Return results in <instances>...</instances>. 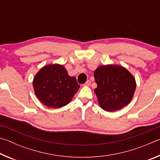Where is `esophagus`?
I'll return each mask as SVG.
<instances>
[{"label": "esophagus", "instance_id": "obj_1", "mask_svg": "<svg viewBox=\"0 0 160 160\" xmlns=\"http://www.w3.org/2000/svg\"><path fill=\"white\" fill-rule=\"evenodd\" d=\"M90 84H91V81L88 80L87 81V82H85V85H85V86H90Z\"/></svg>", "mask_w": 160, "mask_h": 160}]
</instances>
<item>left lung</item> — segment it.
<instances>
[{"instance_id": "obj_1", "label": "left lung", "mask_w": 160, "mask_h": 160, "mask_svg": "<svg viewBox=\"0 0 160 160\" xmlns=\"http://www.w3.org/2000/svg\"><path fill=\"white\" fill-rule=\"evenodd\" d=\"M94 76L97 88L94 93L100 107L106 112H116L131 102L136 88L133 75L120 65L97 67Z\"/></svg>"}]
</instances>
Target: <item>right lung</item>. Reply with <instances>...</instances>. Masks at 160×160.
Masks as SVG:
<instances>
[{
    "mask_svg": "<svg viewBox=\"0 0 160 160\" xmlns=\"http://www.w3.org/2000/svg\"><path fill=\"white\" fill-rule=\"evenodd\" d=\"M35 95L43 104L49 108H61L69 104L79 90L75 77L70 76L63 65L44 66L33 79Z\"/></svg>",
    "mask_w": 160,
    "mask_h": 160,
    "instance_id": "1",
    "label": "right lung"
}]
</instances>
